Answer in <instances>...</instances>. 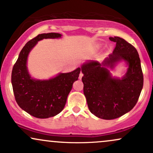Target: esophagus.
I'll use <instances>...</instances> for the list:
<instances>
[{"instance_id": "esophagus-1", "label": "esophagus", "mask_w": 153, "mask_h": 153, "mask_svg": "<svg viewBox=\"0 0 153 153\" xmlns=\"http://www.w3.org/2000/svg\"><path fill=\"white\" fill-rule=\"evenodd\" d=\"M82 75H83V74H82V73H80V75H79V79H81L82 77Z\"/></svg>"}]
</instances>
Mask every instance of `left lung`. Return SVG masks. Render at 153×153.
I'll return each mask as SVG.
<instances>
[{
  "label": "left lung",
  "mask_w": 153,
  "mask_h": 153,
  "mask_svg": "<svg viewBox=\"0 0 153 153\" xmlns=\"http://www.w3.org/2000/svg\"><path fill=\"white\" fill-rule=\"evenodd\" d=\"M116 43L113 53L101 63L89 61L81 66L83 93L89 110L96 117L114 119L134 108L143 87V73L137 51L124 39L109 37ZM128 65L122 79L113 78L107 67L113 68L119 61Z\"/></svg>",
  "instance_id": "1"
}]
</instances>
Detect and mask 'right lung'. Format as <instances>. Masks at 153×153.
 I'll list each match as a JSON object with an SVG mask.
<instances>
[{"label": "right lung", "mask_w": 153, "mask_h": 153, "mask_svg": "<svg viewBox=\"0 0 153 153\" xmlns=\"http://www.w3.org/2000/svg\"><path fill=\"white\" fill-rule=\"evenodd\" d=\"M58 33L39 34L26 44L13 67L11 83L18 105L28 114L39 119L54 117L62 111L73 84L78 79L81 68L71 73H59L49 80L31 78L26 67L29 53L43 39L60 38Z\"/></svg>", "instance_id": "obj_1"}]
</instances>
